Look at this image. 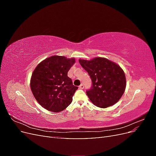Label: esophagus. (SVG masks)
<instances>
[{
  "label": "esophagus",
  "mask_w": 156,
  "mask_h": 156,
  "mask_svg": "<svg viewBox=\"0 0 156 156\" xmlns=\"http://www.w3.org/2000/svg\"><path fill=\"white\" fill-rule=\"evenodd\" d=\"M79 87V88H80V89H83V88H84V85H83V84H81V85H80Z\"/></svg>",
  "instance_id": "esophagus-1"
}]
</instances>
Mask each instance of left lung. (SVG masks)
I'll use <instances>...</instances> for the list:
<instances>
[{"mask_svg":"<svg viewBox=\"0 0 156 156\" xmlns=\"http://www.w3.org/2000/svg\"><path fill=\"white\" fill-rule=\"evenodd\" d=\"M79 62L92 79V87L87 94L94 105L107 108L120 100L126 87V79L119 64L104 57L79 59Z\"/></svg>","mask_w":156,"mask_h":156,"instance_id":"obj_1","label":"left lung"}]
</instances>
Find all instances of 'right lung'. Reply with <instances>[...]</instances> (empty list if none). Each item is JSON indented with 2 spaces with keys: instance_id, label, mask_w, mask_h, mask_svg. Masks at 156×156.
<instances>
[{
  "instance_id": "obj_1",
  "label": "right lung",
  "mask_w": 156,
  "mask_h": 156,
  "mask_svg": "<svg viewBox=\"0 0 156 156\" xmlns=\"http://www.w3.org/2000/svg\"><path fill=\"white\" fill-rule=\"evenodd\" d=\"M75 62V58L53 55L42 60L33 71L31 91L45 109L58 112L71 104L78 87L73 85L68 72Z\"/></svg>"
}]
</instances>
